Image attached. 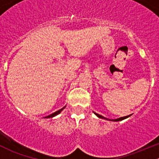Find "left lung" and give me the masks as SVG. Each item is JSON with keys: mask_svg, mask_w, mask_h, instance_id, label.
Returning <instances> with one entry per match:
<instances>
[{"mask_svg": "<svg viewBox=\"0 0 159 159\" xmlns=\"http://www.w3.org/2000/svg\"><path fill=\"white\" fill-rule=\"evenodd\" d=\"M94 114H95V115H97V116L98 117V118H104V119H107V118H105V117L102 116V115H98V114H97V113H94ZM129 116H130V115H129V116H125V117H121V118H117V119H113V120H111V121H121V120H124V119H125V118H129ZM107 120H108V119H107Z\"/></svg>", "mask_w": 159, "mask_h": 159, "instance_id": "obj_1", "label": "left lung"}]
</instances>
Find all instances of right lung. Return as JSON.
Masks as SVG:
<instances>
[{"label":"right lung","mask_w":159,"mask_h":159,"mask_svg":"<svg viewBox=\"0 0 159 159\" xmlns=\"http://www.w3.org/2000/svg\"><path fill=\"white\" fill-rule=\"evenodd\" d=\"M64 108H65V107H64L63 108H61V109H60V110H58V111H55L54 112V113H53V114H51V115H48V116H47L46 117V118H52V117H54V116H55V115H58L59 113H60L61 111L62 110L64 109Z\"/></svg>","instance_id":"obj_1"}]
</instances>
